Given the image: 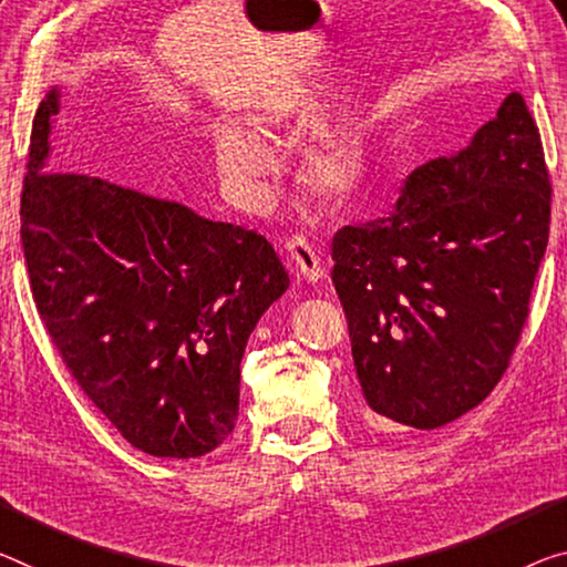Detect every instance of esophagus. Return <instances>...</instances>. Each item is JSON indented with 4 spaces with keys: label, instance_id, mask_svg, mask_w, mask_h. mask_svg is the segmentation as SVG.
I'll list each match as a JSON object with an SVG mask.
<instances>
[{
    "label": "esophagus",
    "instance_id": "1",
    "mask_svg": "<svg viewBox=\"0 0 567 567\" xmlns=\"http://www.w3.org/2000/svg\"><path fill=\"white\" fill-rule=\"evenodd\" d=\"M286 256H289L291 271L303 278V281L317 284L324 278V266H321L317 250H313L311 243L307 238H301V235H293V238L286 240Z\"/></svg>",
    "mask_w": 567,
    "mask_h": 567
}]
</instances>
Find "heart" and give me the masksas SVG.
<instances>
[{
	"label": "heart",
	"instance_id": "obj_1",
	"mask_svg": "<svg viewBox=\"0 0 567 567\" xmlns=\"http://www.w3.org/2000/svg\"><path fill=\"white\" fill-rule=\"evenodd\" d=\"M293 113L284 106L264 111L256 132L238 126H223L215 138V159L225 185L246 205L266 203V177L274 169L268 146L258 136H271L276 128L291 124ZM362 177L360 150L350 138L327 134L303 146L299 159V179L313 197L327 205H342L350 199Z\"/></svg>",
	"mask_w": 567,
	"mask_h": 567
}]
</instances>
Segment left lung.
<instances>
[{
  "label": "left lung",
  "mask_w": 567,
  "mask_h": 567,
  "mask_svg": "<svg viewBox=\"0 0 567 567\" xmlns=\"http://www.w3.org/2000/svg\"><path fill=\"white\" fill-rule=\"evenodd\" d=\"M550 193L533 113L509 93L466 150L405 179L390 215L337 230L332 281L378 429H441L502 380L547 248Z\"/></svg>",
  "instance_id": "obj_1"
}]
</instances>
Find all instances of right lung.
Masks as SVG:
<instances>
[{
  "mask_svg": "<svg viewBox=\"0 0 567 567\" xmlns=\"http://www.w3.org/2000/svg\"><path fill=\"white\" fill-rule=\"evenodd\" d=\"M52 89L34 113L22 248L68 372L134 449L197 458L238 417L240 360L289 274L264 235L85 174L42 172Z\"/></svg>",
  "mask_w": 567,
  "mask_h": 567,
  "instance_id": "right-lung-1",
  "label": "right lung"
}]
</instances>
